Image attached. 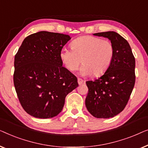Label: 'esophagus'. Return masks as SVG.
<instances>
[{
	"label": "esophagus",
	"mask_w": 148,
	"mask_h": 148,
	"mask_svg": "<svg viewBox=\"0 0 148 148\" xmlns=\"http://www.w3.org/2000/svg\"><path fill=\"white\" fill-rule=\"evenodd\" d=\"M83 82H84V80H82V79H81V78H78V84H83Z\"/></svg>",
	"instance_id": "obj_1"
}]
</instances>
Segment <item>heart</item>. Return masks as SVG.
I'll use <instances>...</instances> for the list:
<instances>
[{
  "label": "heart",
  "mask_w": 148,
  "mask_h": 148,
  "mask_svg": "<svg viewBox=\"0 0 148 148\" xmlns=\"http://www.w3.org/2000/svg\"><path fill=\"white\" fill-rule=\"evenodd\" d=\"M70 48L62 49L60 59L71 72L76 71L81 64V74L99 77L109 69L114 56V47L109 40L99 37L84 35L75 39L70 43Z\"/></svg>",
  "instance_id": "heart-1"
}]
</instances>
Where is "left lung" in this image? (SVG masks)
<instances>
[{
	"instance_id": "left-lung-1",
	"label": "left lung",
	"mask_w": 148,
	"mask_h": 148,
	"mask_svg": "<svg viewBox=\"0 0 148 148\" xmlns=\"http://www.w3.org/2000/svg\"><path fill=\"white\" fill-rule=\"evenodd\" d=\"M107 37L113 43L112 63L103 76L87 81L88 92L85 105L92 116L108 119L118 115L125 109L136 82V60L127 41L115 32L94 33Z\"/></svg>"
}]
</instances>
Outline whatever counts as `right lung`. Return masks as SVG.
<instances>
[{
	"label": "right lung",
	"instance_id": "obj_1",
	"mask_svg": "<svg viewBox=\"0 0 148 148\" xmlns=\"http://www.w3.org/2000/svg\"><path fill=\"white\" fill-rule=\"evenodd\" d=\"M68 35L39 32L29 35L14 56L13 81L22 107L39 119L52 118L63 109L77 78L62 66L60 53Z\"/></svg>",
	"mask_w": 148,
	"mask_h": 148
}]
</instances>
